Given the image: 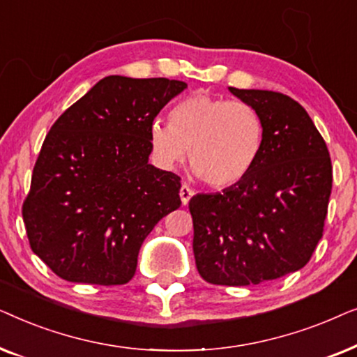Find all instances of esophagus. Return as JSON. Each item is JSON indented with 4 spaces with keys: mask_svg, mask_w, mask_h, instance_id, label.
Listing matches in <instances>:
<instances>
[{
    "mask_svg": "<svg viewBox=\"0 0 357 357\" xmlns=\"http://www.w3.org/2000/svg\"><path fill=\"white\" fill-rule=\"evenodd\" d=\"M195 195V192L192 188L188 187L187 183L182 185V188H180V199H182L183 204H188L190 199H192V197Z\"/></svg>",
    "mask_w": 357,
    "mask_h": 357,
    "instance_id": "1",
    "label": "esophagus"
}]
</instances>
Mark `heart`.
<instances>
[{"mask_svg": "<svg viewBox=\"0 0 357 357\" xmlns=\"http://www.w3.org/2000/svg\"><path fill=\"white\" fill-rule=\"evenodd\" d=\"M265 125L255 107L209 94H193L170 110V123L154 120L149 144L164 167L188 155L195 174L214 188L232 187L260 158Z\"/></svg>", "mask_w": 357, "mask_h": 357, "instance_id": "1", "label": "heart"}]
</instances>
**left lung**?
Segmentation results:
<instances>
[{
  "mask_svg": "<svg viewBox=\"0 0 357 357\" xmlns=\"http://www.w3.org/2000/svg\"><path fill=\"white\" fill-rule=\"evenodd\" d=\"M229 91L258 110L265 139L242 182L190 199L195 261L211 284H261L310 260L328 213L331 159L299 102L273 91Z\"/></svg>",
  "mask_w": 357,
  "mask_h": 357,
  "instance_id": "left-lung-1",
  "label": "left lung"
}]
</instances>
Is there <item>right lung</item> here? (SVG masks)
Masks as SVG:
<instances>
[{
  "instance_id": "right-lung-1",
  "label": "right lung",
  "mask_w": 357,
  "mask_h": 357,
  "mask_svg": "<svg viewBox=\"0 0 357 357\" xmlns=\"http://www.w3.org/2000/svg\"><path fill=\"white\" fill-rule=\"evenodd\" d=\"M183 89L167 77L107 76L53 123L22 219L56 276L100 286L135 276L144 238L182 204L178 175L148 160L149 126Z\"/></svg>"
}]
</instances>
